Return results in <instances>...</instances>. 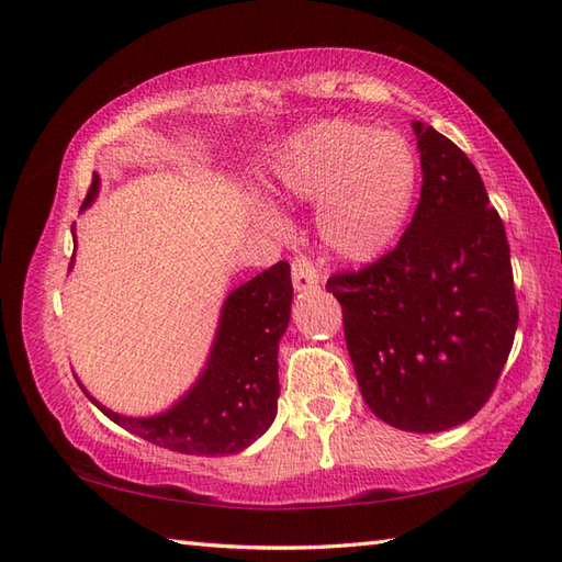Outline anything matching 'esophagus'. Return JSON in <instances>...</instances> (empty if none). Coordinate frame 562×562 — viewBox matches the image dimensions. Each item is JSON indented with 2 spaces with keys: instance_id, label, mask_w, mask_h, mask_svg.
Segmentation results:
<instances>
[{
  "instance_id": "34e87169",
  "label": "esophagus",
  "mask_w": 562,
  "mask_h": 562,
  "mask_svg": "<svg viewBox=\"0 0 562 562\" xmlns=\"http://www.w3.org/2000/svg\"><path fill=\"white\" fill-rule=\"evenodd\" d=\"M292 282L296 292H306L318 284V270L312 262V258L296 256L292 260Z\"/></svg>"
}]
</instances>
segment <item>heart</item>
Segmentation results:
<instances>
[{"instance_id":"1","label":"heart","mask_w":562,"mask_h":562,"mask_svg":"<svg viewBox=\"0 0 562 562\" xmlns=\"http://www.w3.org/2000/svg\"><path fill=\"white\" fill-rule=\"evenodd\" d=\"M274 195L316 205L328 250L369 262L393 246L411 217L420 164L393 130L355 121H324L292 135L272 159Z\"/></svg>"}]
</instances>
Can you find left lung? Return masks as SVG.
I'll return each instance as SVG.
<instances>
[{"label": "left lung", "mask_w": 562, "mask_h": 562, "mask_svg": "<svg viewBox=\"0 0 562 562\" xmlns=\"http://www.w3.org/2000/svg\"><path fill=\"white\" fill-rule=\"evenodd\" d=\"M423 190L398 246L326 290L364 403L405 432H441L491 398L519 308L503 220L471 159L420 121Z\"/></svg>", "instance_id": "1"}]
</instances>
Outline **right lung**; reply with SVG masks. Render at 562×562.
Segmentation results:
<instances>
[{"label":"right lung","mask_w":562,"mask_h":562,"mask_svg":"<svg viewBox=\"0 0 562 562\" xmlns=\"http://www.w3.org/2000/svg\"><path fill=\"white\" fill-rule=\"evenodd\" d=\"M97 193L99 176H93L81 210ZM290 304L292 278L284 260L236 288L222 306L217 336L200 379L166 413L125 417L103 408L81 389L113 423L157 447L195 457L244 451L278 415V345L290 324Z\"/></svg>","instance_id":"right-lung-1"}]
</instances>
